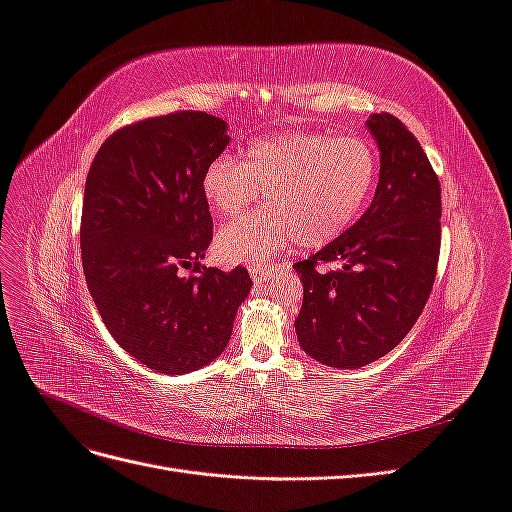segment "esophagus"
<instances>
[{"mask_svg":"<svg viewBox=\"0 0 512 512\" xmlns=\"http://www.w3.org/2000/svg\"><path fill=\"white\" fill-rule=\"evenodd\" d=\"M250 275H252V280H254L256 284H262V282H267V280H269V277H271V271H269L267 267L252 265V267H250Z\"/></svg>","mask_w":512,"mask_h":512,"instance_id":"34e87169","label":"esophagus"}]
</instances>
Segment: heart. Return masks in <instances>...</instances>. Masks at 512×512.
I'll list each match as a JSON object with an SVG mask.
<instances>
[{
	"label": "heart",
	"mask_w": 512,
	"mask_h": 512,
	"mask_svg": "<svg viewBox=\"0 0 512 512\" xmlns=\"http://www.w3.org/2000/svg\"><path fill=\"white\" fill-rule=\"evenodd\" d=\"M378 156L363 138L286 132L256 138L239 162L230 153L209 162L200 192L215 218H235L258 192L265 207L222 226V262L265 260L297 245L314 250L335 241L359 218L376 188Z\"/></svg>",
	"instance_id": "1"
}]
</instances>
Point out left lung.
<instances>
[{"label":"left lung","mask_w":512,"mask_h":512,"mask_svg":"<svg viewBox=\"0 0 512 512\" xmlns=\"http://www.w3.org/2000/svg\"><path fill=\"white\" fill-rule=\"evenodd\" d=\"M380 149L369 209L320 252L294 262L303 305L301 348L322 365L356 369L408 335L436 280L440 181L414 134L389 113L367 119Z\"/></svg>","instance_id":"obj_1"}]
</instances>
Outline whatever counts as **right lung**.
<instances>
[{
	"mask_svg": "<svg viewBox=\"0 0 512 512\" xmlns=\"http://www.w3.org/2000/svg\"><path fill=\"white\" fill-rule=\"evenodd\" d=\"M226 130L200 111L136 121L106 138L85 181L89 294L115 342L160 374H188L220 356L252 288L243 267L198 262L213 239L200 179L226 149Z\"/></svg>",
	"mask_w": 512,
	"mask_h": 512,
	"instance_id": "add662e5",
	"label": "right lung"
}]
</instances>
